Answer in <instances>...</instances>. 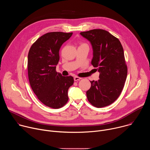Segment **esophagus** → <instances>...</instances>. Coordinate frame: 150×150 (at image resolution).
<instances>
[{
    "label": "esophagus",
    "instance_id": "1",
    "mask_svg": "<svg viewBox=\"0 0 150 150\" xmlns=\"http://www.w3.org/2000/svg\"><path fill=\"white\" fill-rule=\"evenodd\" d=\"M80 79H81V78H79L78 76H75L74 77V81H79Z\"/></svg>",
    "mask_w": 150,
    "mask_h": 150
}]
</instances>
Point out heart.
I'll use <instances>...</instances> for the list:
<instances>
[{"mask_svg": "<svg viewBox=\"0 0 150 150\" xmlns=\"http://www.w3.org/2000/svg\"><path fill=\"white\" fill-rule=\"evenodd\" d=\"M83 45H87L85 43H83V42H81V45L80 46H83Z\"/></svg>", "mask_w": 150, "mask_h": 150, "instance_id": "obj_1", "label": "heart"}]
</instances>
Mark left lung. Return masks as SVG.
Returning a JSON list of instances; mask_svg holds the SVG:
<instances>
[{
	"mask_svg": "<svg viewBox=\"0 0 150 150\" xmlns=\"http://www.w3.org/2000/svg\"><path fill=\"white\" fill-rule=\"evenodd\" d=\"M80 34L90 41L91 64L100 72L98 81H90L91 88L86 93L88 100L98 108L108 106L119 97L126 79L123 47L117 38L104 30L94 29Z\"/></svg>",
	"mask_w": 150,
	"mask_h": 150,
	"instance_id": "left-lung-1",
	"label": "left lung"
}]
</instances>
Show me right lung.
Listing matches in <instances>:
<instances>
[{
    "label": "right lung",
    "mask_w": 150,
    "mask_h": 150,
    "mask_svg": "<svg viewBox=\"0 0 150 150\" xmlns=\"http://www.w3.org/2000/svg\"><path fill=\"white\" fill-rule=\"evenodd\" d=\"M72 33L50 32L38 38L28 55V75L31 87L38 99L53 109H59L68 101V91L74 83L72 76H63L56 71L59 50Z\"/></svg>",
    "instance_id": "right-lung-1"
}]
</instances>
